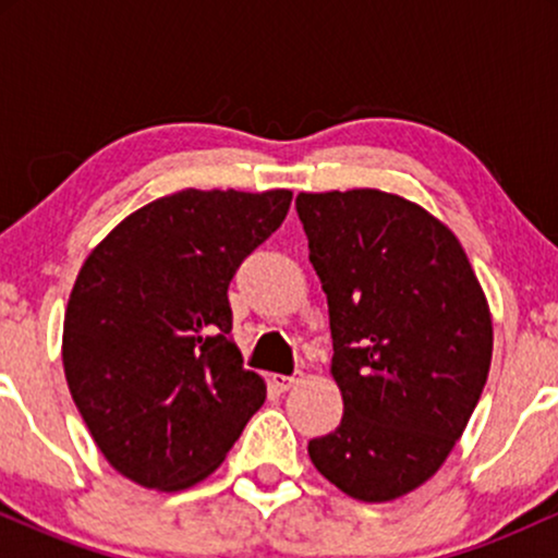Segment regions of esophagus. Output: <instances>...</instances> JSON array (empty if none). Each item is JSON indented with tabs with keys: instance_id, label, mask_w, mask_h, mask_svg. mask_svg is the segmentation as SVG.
I'll return each instance as SVG.
<instances>
[{
	"instance_id": "34e87169",
	"label": "esophagus",
	"mask_w": 558,
	"mask_h": 558,
	"mask_svg": "<svg viewBox=\"0 0 558 558\" xmlns=\"http://www.w3.org/2000/svg\"><path fill=\"white\" fill-rule=\"evenodd\" d=\"M270 383L278 390H291L296 383H301V373H293V375H270Z\"/></svg>"
}]
</instances>
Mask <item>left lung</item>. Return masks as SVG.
Returning a JSON list of instances; mask_svg holds the SVG:
<instances>
[{"label":"left lung","instance_id":"obj_1","mask_svg":"<svg viewBox=\"0 0 558 558\" xmlns=\"http://www.w3.org/2000/svg\"><path fill=\"white\" fill-rule=\"evenodd\" d=\"M310 262L328 296L336 430L310 440L323 477L380 504L427 483L488 380V299L438 217L377 189L299 194Z\"/></svg>","mask_w":558,"mask_h":558}]
</instances>
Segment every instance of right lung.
Listing matches in <instances>:
<instances>
[{"label": "right lung", "instance_id": "1", "mask_svg": "<svg viewBox=\"0 0 558 558\" xmlns=\"http://www.w3.org/2000/svg\"><path fill=\"white\" fill-rule=\"evenodd\" d=\"M286 189H185L128 215L83 262L62 364L94 444L120 475L183 490L213 475L267 386L230 338L228 286L286 220Z\"/></svg>", "mask_w": 558, "mask_h": 558}]
</instances>
